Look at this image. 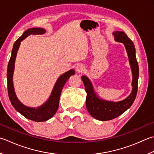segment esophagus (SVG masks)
<instances>
[{
	"label": "esophagus",
	"mask_w": 154,
	"mask_h": 154,
	"mask_svg": "<svg viewBox=\"0 0 154 154\" xmlns=\"http://www.w3.org/2000/svg\"><path fill=\"white\" fill-rule=\"evenodd\" d=\"M75 69H76V71L77 73H83V71H85V67H84V66L83 65H78Z\"/></svg>",
	"instance_id": "esophagus-1"
}]
</instances>
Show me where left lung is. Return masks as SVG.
Wrapping results in <instances>:
<instances>
[{
  "label": "left lung",
  "mask_w": 154,
  "mask_h": 154,
  "mask_svg": "<svg viewBox=\"0 0 154 154\" xmlns=\"http://www.w3.org/2000/svg\"><path fill=\"white\" fill-rule=\"evenodd\" d=\"M115 40L124 44L127 50L129 63L133 74L132 92L128 97L119 102L103 101L99 99L93 91L91 81L86 76H82L83 82L87 92L86 107L92 117L100 121H108L122 115L133 104L137 93L139 67L135 57V49L134 43L124 32L116 31L113 33Z\"/></svg>",
  "instance_id": "8db88e82"
}]
</instances>
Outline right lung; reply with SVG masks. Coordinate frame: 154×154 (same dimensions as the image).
Masks as SVG:
<instances>
[{
	"label": "right lung",
	"mask_w": 154,
	"mask_h": 154,
	"mask_svg": "<svg viewBox=\"0 0 154 154\" xmlns=\"http://www.w3.org/2000/svg\"><path fill=\"white\" fill-rule=\"evenodd\" d=\"M46 31L44 29L41 28L29 29L24 32L23 35L15 41V43L13 45V50H12L11 59L8 63L7 73L8 97L13 106L15 109L19 111L21 115L25 116L26 118L37 122L47 121V120L51 119L55 115L57 109H58L59 99L63 86L65 85V84L69 79V77L71 75H75V71L73 69H71V70L62 75L61 76H60L57 81L55 87H54L53 92L51 93L49 100L41 107L36 108V109L35 108L27 107L18 100L14 91L13 75L14 68L15 58H16L17 51L19 48L20 42L24 40L26 37H28L29 35L43 34Z\"/></svg>",
	"instance_id": "right-lung-1"
}]
</instances>
